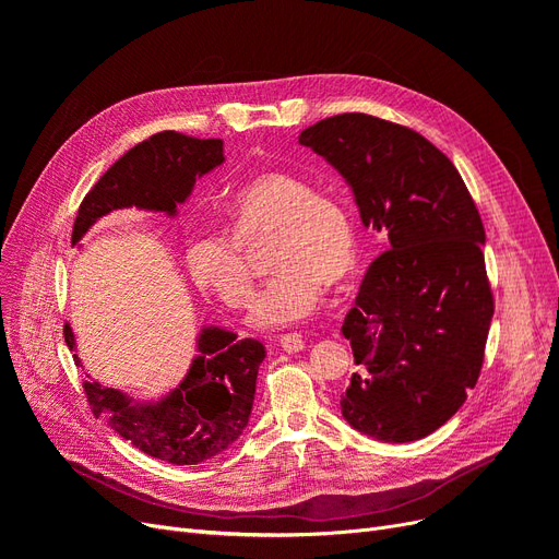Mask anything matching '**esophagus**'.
Returning a JSON list of instances; mask_svg holds the SVG:
<instances>
[{"instance_id":"34e87169","label":"esophagus","mask_w":559,"mask_h":559,"mask_svg":"<svg viewBox=\"0 0 559 559\" xmlns=\"http://www.w3.org/2000/svg\"><path fill=\"white\" fill-rule=\"evenodd\" d=\"M280 345L284 352H300L302 347H306V337H302L300 333H284L280 337Z\"/></svg>"}]
</instances>
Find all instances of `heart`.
<instances>
[{
	"label": "heart",
	"mask_w": 559,
	"mask_h": 559,
	"mask_svg": "<svg viewBox=\"0 0 559 559\" xmlns=\"http://www.w3.org/2000/svg\"><path fill=\"white\" fill-rule=\"evenodd\" d=\"M228 233H198L186 249L191 277L230 310L253 300L247 253L273 233L267 265L275 270L251 324L282 329L310 317L324 296V284H343L357 267V228L341 200L317 191L294 173L265 170L242 183L228 202Z\"/></svg>",
	"instance_id": "b5f03b06"
}]
</instances>
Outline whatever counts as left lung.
I'll list each match as a JSON object with an SVG mask.
<instances>
[{
    "label": "left lung",
    "mask_w": 559,
    "mask_h": 559,
    "mask_svg": "<svg viewBox=\"0 0 559 559\" xmlns=\"http://www.w3.org/2000/svg\"><path fill=\"white\" fill-rule=\"evenodd\" d=\"M389 235L343 321L354 364L343 417L384 443L419 441L462 408L485 361L495 294L485 228L452 160L408 126L337 114L300 132Z\"/></svg>",
    "instance_id": "8db88e82"
}]
</instances>
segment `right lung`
<instances>
[{
	"mask_svg": "<svg viewBox=\"0 0 559 559\" xmlns=\"http://www.w3.org/2000/svg\"><path fill=\"white\" fill-rule=\"evenodd\" d=\"M222 163L224 140H200L177 130L151 134L118 158L83 198L72 242H79L99 216L118 207L173 214L177 202L189 198L195 177ZM62 333L67 347L74 349L70 324L62 326ZM198 349L200 357L189 376L156 405H130L118 389L83 380L93 415H109L118 436L167 464L189 466L212 460L238 441L247 427L265 347L253 337L238 341L235 333L207 329Z\"/></svg>",
	"mask_w": 559,
	"mask_h": 559,
	"instance_id": "1",
	"label": "right lung"
}]
</instances>
